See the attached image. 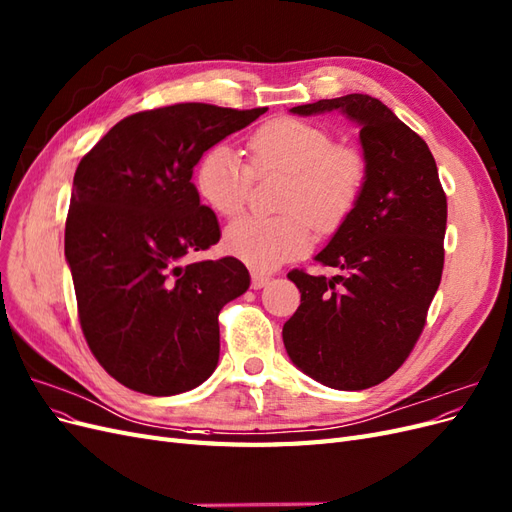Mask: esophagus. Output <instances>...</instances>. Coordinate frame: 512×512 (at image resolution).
I'll return each mask as SVG.
<instances>
[{
	"mask_svg": "<svg viewBox=\"0 0 512 512\" xmlns=\"http://www.w3.org/2000/svg\"><path fill=\"white\" fill-rule=\"evenodd\" d=\"M269 280H271V277H269L267 273H262V271H252V288H254V290H258V288H265V286L269 284Z\"/></svg>",
	"mask_w": 512,
	"mask_h": 512,
	"instance_id": "1",
	"label": "esophagus"
}]
</instances>
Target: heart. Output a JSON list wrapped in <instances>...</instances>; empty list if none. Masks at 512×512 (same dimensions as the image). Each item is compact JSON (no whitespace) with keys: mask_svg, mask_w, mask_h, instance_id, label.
I'll use <instances>...</instances> for the list:
<instances>
[{"mask_svg":"<svg viewBox=\"0 0 512 512\" xmlns=\"http://www.w3.org/2000/svg\"><path fill=\"white\" fill-rule=\"evenodd\" d=\"M252 164L241 153L218 143L194 168V188L203 203L224 218L237 215L250 196L254 170H286L280 215H243L224 232L226 250L254 267L303 254L312 245V220L320 228L342 224L359 205L367 183V162L359 151L333 145L320 123L277 117L250 138Z\"/></svg>","mask_w":512,"mask_h":512,"instance_id":"heart-1","label":"heart"}]
</instances>
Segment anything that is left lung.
<instances>
[{
	"label": "left lung",
	"instance_id": "1",
	"mask_svg": "<svg viewBox=\"0 0 512 512\" xmlns=\"http://www.w3.org/2000/svg\"><path fill=\"white\" fill-rule=\"evenodd\" d=\"M342 111L361 126L367 183L359 205L316 256L335 277L292 269L301 305L284 324L301 371L339 391H363L404 365L421 337L444 269L446 194L427 143L367 94L294 106Z\"/></svg>",
	"mask_w": 512,
	"mask_h": 512
}]
</instances>
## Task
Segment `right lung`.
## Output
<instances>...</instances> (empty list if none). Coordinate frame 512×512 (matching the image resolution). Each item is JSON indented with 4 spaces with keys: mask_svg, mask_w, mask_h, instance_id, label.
<instances>
[{
    "mask_svg": "<svg viewBox=\"0 0 512 512\" xmlns=\"http://www.w3.org/2000/svg\"><path fill=\"white\" fill-rule=\"evenodd\" d=\"M267 108L203 102L121 119L74 173L66 260L87 346L117 382L168 397L220 359V309L250 288L241 260L188 262L220 241L192 183L203 153Z\"/></svg>",
    "mask_w": 512,
    "mask_h": 512,
    "instance_id": "add662e5",
    "label": "right lung"
}]
</instances>
